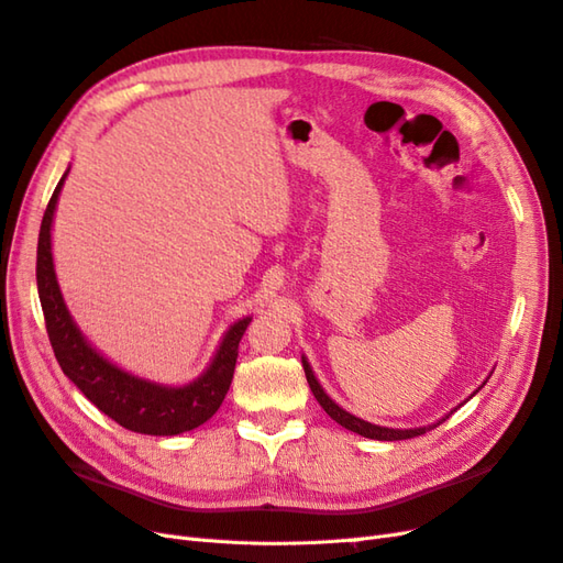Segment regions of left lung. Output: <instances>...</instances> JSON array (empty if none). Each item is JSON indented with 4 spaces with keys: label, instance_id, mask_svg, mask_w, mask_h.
<instances>
[{
    "label": "left lung",
    "instance_id": "1",
    "mask_svg": "<svg viewBox=\"0 0 563 563\" xmlns=\"http://www.w3.org/2000/svg\"><path fill=\"white\" fill-rule=\"evenodd\" d=\"M302 360V368H305V378H308V383H310V389H312V395H314V399L319 401V406L323 408V411H327L338 424H343L345 430H350V432H356V434H362V437H366V439H378V441H399V439H413V437H420V434H424V432H430V430H434L437 424H441L444 420H449L451 416H453V411H457V408H451V411L446 413V416H441L437 422H430V424H422V428H385V424H373V422H368V420H362V418H356V416H352L350 411H345L343 406H338L329 395H327V389H323L321 385H319V380H317V376H314V371H312V366H310V362H308V356H300ZM493 373V371H490ZM490 378V376H488ZM486 378V380H488ZM486 380L482 383V387L486 385ZM479 387V389H482ZM479 389H474L470 397H474L476 391Z\"/></svg>",
    "mask_w": 563,
    "mask_h": 563
}]
</instances>
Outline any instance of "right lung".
Wrapping results in <instances>:
<instances>
[{
  "label": "right lung",
  "mask_w": 563,
  "mask_h": 563,
  "mask_svg": "<svg viewBox=\"0 0 563 563\" xmlns=\"http://www.w3.org/2000/svg\"><path fill=\"white\" fill-rule=\"evenodd\" d=\"M67 174H70V168L63 174L54 195H51L37 244V291L56 360L65 376L84 391V397L122 428L152 437L190 432L207 422L223 404L232 383L240 340L253 317L246 314L230 323L211 362L190 383L164 385L108 360L77 327L56 277L51 230H54V216Z\"/></svg>",
  "instance_id": "1"
}]
</instances>
